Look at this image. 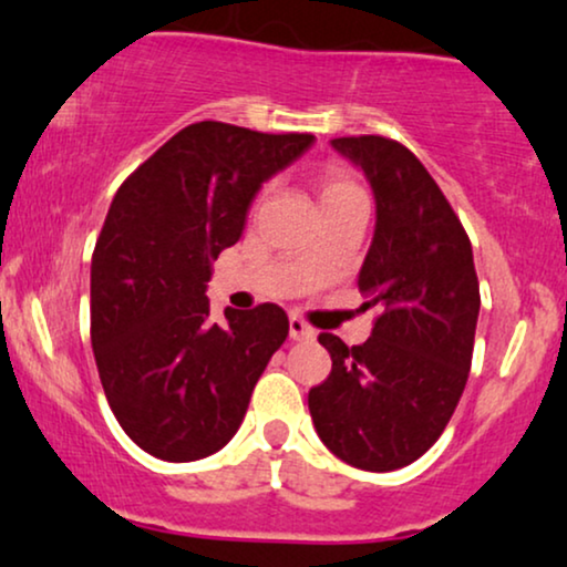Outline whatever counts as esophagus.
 <instances>
[{"instance_id":"1","label":"esophagus","mask_w":567,"mask_h":567,"mask_svg":"<svg viewBox=\"0 0 567 567\" xmlns=\"http://www.w3.org/2000/svg\"><path fill=\"white\" fill-rule=\"evenodd\" d=\"M289 337L295 341H312V339H316V331H312V328L307 326L302 318L291 316L289 318Z\"/></svg>"}]
</instances>
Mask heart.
I'll list each match as a JSON object with an SVG mask.
<instances>
[{
	"mask_svg": "<svg viewBox=\"0 0 567 567\" xmlns=\"http://www.w3.org/2000/svg\"><path fill=\"white\" fill-rule=\"evenodd\" d=\"M318 194L320 205H331V202H344V199H362V188L358 181L349 176V171L339 165H328L318 176Z\"/></svg>",
	"mask_w": 567,
	"mask_h": 567,
	"instance_id": "obj_1",
	"label": "heart"
}]
</instances>
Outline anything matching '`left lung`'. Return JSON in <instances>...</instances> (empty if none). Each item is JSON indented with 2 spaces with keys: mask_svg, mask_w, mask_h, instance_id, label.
Masks as SVG:
<instances>
[{
  "mask_svg": "<svg viewBox=\"0 0 567 567\" xmlns=\"http://www.w3.org/2000/svg\"><path fill=\"white\" fill-rule=\"evenodd\" d=\"M331 144L362 167L375 194V234L358 286L362 310L375 307L379 318L358 347L320 333L333 365L307 404L339 460L396 471L431 450L463 396L481 310L473 247L408 146L386 136Z\"/></svg>",
  "mask_w": 567,
  "mask_h": 567,
  "instance_id": "1",
  "label": "left lung"
}]
</instances>
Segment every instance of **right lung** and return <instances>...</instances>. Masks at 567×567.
<instances>
[{
  "label": "right lung",
  "mask_w": 567,
  "mask_h": 567,
  "mask_svg": "<svg viewBox=\"0 0 567 567\" xmlns=\"http://www.w3.org/2000/svg\"><path fill=\"white\" fill-rule=\"evenodd\" d=\"M312 142L192 123L117 188L91 257V347L110 410L144 452L192 463L239 431L289 318L265 302L215 323L207 281L262 181Z\"/></svg>",
  "instance_id": "right-lung-1"
}]
</instances>
